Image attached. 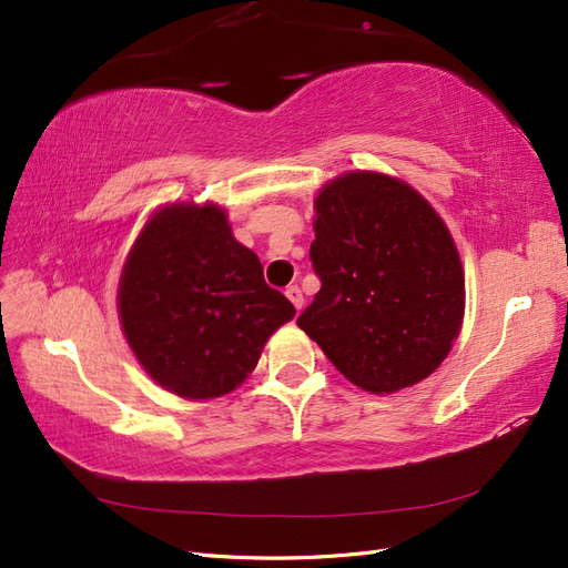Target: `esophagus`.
I'll return each mask as SVG.
<instances>
[{
	"instance_id": "34e87169",
	"label": "esophagus",
	"mask_w": 568,
	"mask_h": 568,
	"mask_svg": "<svg viewBox=\"0 0 568 568\" xmlns=\"http://www.w3.org/2000/svg\"><path fill=\"white\" fill-rule=\"evenodd\" d=\"M286 298L294 303L296 311H301V307H303V291L298 286H288L286 288Z\"/></svg>"
}]
</instances>
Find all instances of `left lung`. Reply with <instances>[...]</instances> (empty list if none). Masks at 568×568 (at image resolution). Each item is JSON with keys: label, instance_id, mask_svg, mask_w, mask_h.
Returning a JSON list of instances; mask_svg holds the SVG:
<instances>
[{"label": "left lung", "instance_id": "8db88e82", "mask_svg": "<svg viewBox=\"0 0 568 568\" xmlns=\"http://www.w3.org/2000/svg\"><path fill=\"white\" fill-rule=\"evenodd\" d=\"M315 211L311 261L322 286L298 326L369 393L426 379L464 315L462 263L445 222L415 189L379 173L329 182Z\"/></svg>", "mask_w": 568, "mask_h": 568}]
</instances>
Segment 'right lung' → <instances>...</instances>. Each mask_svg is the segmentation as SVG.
Instances as JSON below:
<instances>
[{
  "label": "right lung",
  "mask_w": 568,
  "mask_h": 568,
  "mask_svg": "<svg viewBox=\"0 0 568 568\" xmlns=\"http://www.w3.org/2000/svg\"><path fill=\"white\" fill-rule=\"evenodd\" d=\"M123 332L153 382L182 398L242 384L296 307L213 203L170 205L136 239L118 291Z\"/></svg>",
  "instance_id": "obj_1"
}]
</instances>
